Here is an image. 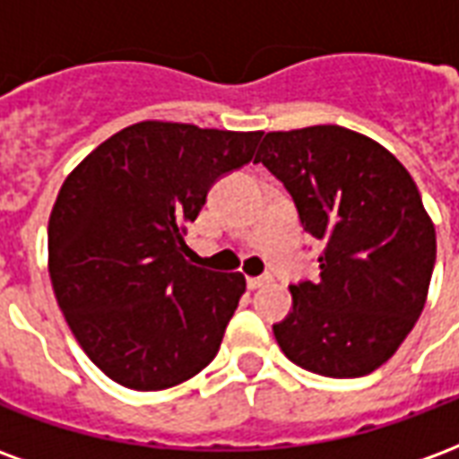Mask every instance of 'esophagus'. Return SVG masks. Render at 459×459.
I'll return each instance as SVG.
<instances>
[{"label":"esophagus","mask_w":459,"mask_h":459,"mask_svg":"<svg viewBox=\"0 0 459 459\" xmlns=\"http://www.w3.org/2000/svg\"><path fill=\"white\" fill-rule=\"evenodd\" d=\"M270 275H263V278H248L246 280V285H248V290H258V288H263V285H265V282H270Z\"/></svg>","instance_id":"obj_1"}]
</instances>
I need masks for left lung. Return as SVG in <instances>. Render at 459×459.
<instances>
[{
	"instance_id": "1",
	"label": "left lung",
	"mask_w": 459,
	"mask_h": 459,
	"mask_svg": "<svg viewBox=\"0 0 459 459\" xmlns=\"http://www.w3.org/2000/svg\"><path fill=\"white\" fill-rule=\"evenodd\" d=\"M255 161L325 243L319 280L290 285L292 312L273 325L282 354L329 378L371 374L413 329L433 275L435 226L413 177L384 144L339 125L268 132Z\"/></svg>"
}]
</instances>
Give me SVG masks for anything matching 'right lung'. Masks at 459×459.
<instances>
[{"label": "right lung", "mask_w": 459, "mask_h": 459, "mask_svg": "<svg viewBox=\"0 0 459 459\" xmlns=\"http://www.w3.org/2000/svg\"><path fill=\"white\" fill-rule=\"evenodd\" d=\"M263 132L144 120L98 144L48 219V275L88 359L115 384L161 391L219 354L240 273L186 260V223L213 181L253 160Z\"/></svg>", "instance_id": "add662e5"}]
</instances>
